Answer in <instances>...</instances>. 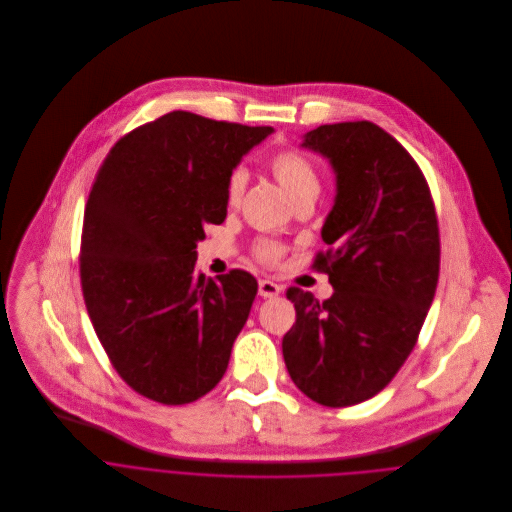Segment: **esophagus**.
<instances>
[{
  "label": "esophagus",
  "mask_w": 512,
  "mask_h": 512,
  "mask_svg": "<svg viewBox=\"0 0 512 512\" xmlns=\"http://www.w3.org/2000/svg\"><path fill=\"white\" fill-rule=\"evenodd\" d=\"M281 293V287L277 285V283H273V281H269V279H261L259 281V295L261 297H277Z\"/></svg>",
  "instance_id": "1"
}]
</instances>
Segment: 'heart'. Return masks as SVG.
I'll use <instances>...</instances> for the list:
<instances>
[{
  "mask_svg": "<svg viewBox=\"0 0 512 512\" xmlns=\"http://www.w3.org/2000/svg\"><path fill=\"white\" fill-rule=\"evenodd\" d=\"M269 168L283 191L293 203L303 199H315L321 189V177L317 166L299 150H279L269 158ZM247 187V170L235 168L227 179V203L237 205ZM255 257L261 263L275 265L283 257V247L271 239H259L253 247Z\"/></svg>",
  "mask_w": 512,
  "mask_h": 512,
  "instance_id": "b5f03b06",
  "label": "heart"
}]
</instances>
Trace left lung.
Masks as SVG:
<instances>
[{
    "label": "left lung",
    "mask_w": 512,
    "mask_h": 512,
    "mask_svg": "<svg viewBox=\"0 0 512 512\" xmlns=\"http://www.w3.org/2000/svg\"><path fill=\"white\" fill-rule=\"evenodd\" d=\"M301 146L335 173L321 229L329 249L313 263L333 295L287 289L295 323L281 348L307 398L344 408L382 392L416 346L438 285V219L420 166L374 122L323 124Z\"/></svg>",
    "instance_id": "1"
}]
</instances>
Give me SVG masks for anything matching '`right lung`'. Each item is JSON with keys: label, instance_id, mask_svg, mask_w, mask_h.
<instances>
[{"label": "right lung", "instance_id": "1", "mask_svg": "<svg viewBox=\"0 0 512 512\" xmlns=\"http://www.w3.org/2000/svg\"><path fill=\"white\" fill-rule=\"evenodd\" d=\"M271 126L175 110L122 136L92 185L80 279L94 331L140 396L181 406L229 366L257 281L243 269H195L205 225L227 217V179Z\"/></svg>", "mask_w": 512, "mask_h": 512}]
</instances>
